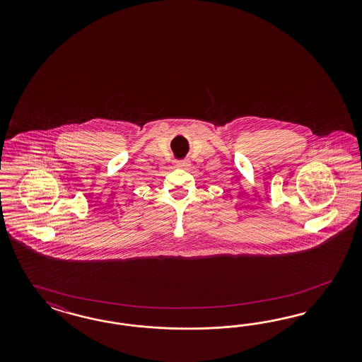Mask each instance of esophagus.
Wrapping results in <instances>:
<instances>
[{
  "label": "esophagus",
  "mask_w": 362,
  "mask_h": 362,
  "mask_svg": "<svg viewBox=\"0 0 362 362\" xmlns=\"http://www.w3.org/2000/svg\"><path fill=\"white\" fill-rule=\"evenodd\" d=\"M188 165H189V163H188V160H186V159L176 162V167H179V168H187Z\"/></svg>",
  "instance_id": "34e87169"
}]
</instances>
